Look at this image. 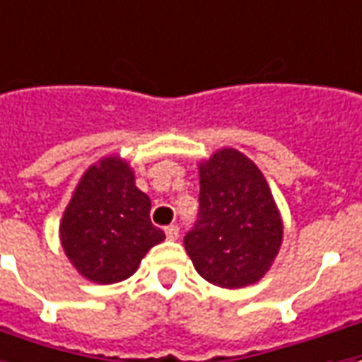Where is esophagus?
Listing matches in <instances>:
<instances>
[{
    "label": "esophagus",
    "instance_id": "1",
    "mask_svg": "<svg viewBox=\"0 0 362 362\" xmlns=\"http://www.w3.org/2000/svg\"><path fill=\"white\" fill-rule=\"evenodd\" d=\"M164 233H166V238L168 240H178V235H180V230H178V226H168V228H164Z\"/></svg>",
    "mask_w": 362,
    "mask_h": 362
}]
</instances>
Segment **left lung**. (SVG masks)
I'll return each instance as SVG.
<instances>
[{"instance_id":"1","label":"left lung","mask_w":362,"mask_h":362,"mask_svg":"<svg viewBox=\"0 0 362 362\" xmlns=\"http://www.w3.org/2000/svg\"><path fill=\"white\" fill-rule=\"evenodd\" d=\"M200 212L184 245L210 284L238 289L259 281L284 240V222L262 170L235 148L200 164Z\"/></svg>"}]
</instances>
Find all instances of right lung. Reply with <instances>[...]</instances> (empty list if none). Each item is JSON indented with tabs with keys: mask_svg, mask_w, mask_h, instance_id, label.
Returning <instances> with one entry per match:
<instances>
[{
	"mask_svg": "<svg viewBox=\"0 0 362 362\" xmlns=\"http://www.w3.org/2000/svg\"><path fill=\"white\" fill-rule=\"evenodd\" d=\"M59 235L78 274L103 285L130 277L150 247L166 238L150 222V198L119 156H105L83 174Z\"/></svg>",
	"mask_w": 362,
	"mask_h": 362,
	"instance_id": "1",
	"label": "right lung"
}]
</instances>
